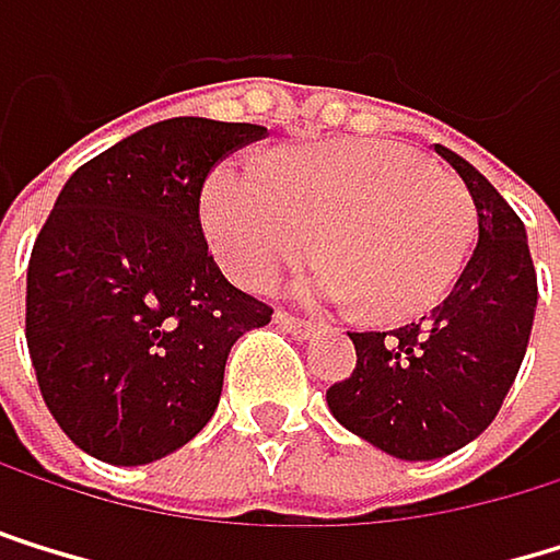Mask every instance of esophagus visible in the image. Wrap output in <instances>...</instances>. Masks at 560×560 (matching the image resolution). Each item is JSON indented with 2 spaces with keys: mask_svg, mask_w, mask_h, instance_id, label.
Returning a JSON list of instances; mask_svg holds the SVG:
<instances>
[{
  "mask_svg": "<svg viewBox=\"0 0 560 560\" xmlns=\"http://www.w3.org/2000/svg\"><path fill=\"white\" fill-rule=\"evenodd\" d=\"M275 326L282 329V332H295V336H305V332H312V329H315L312 322L295 318V315H289V312H275Z\"/></svg>",
  "mask_w": 560,
  "mask_h": 560,
  "instance_id": "obj_1",
  "label": "esophagus"
}]
</instances>
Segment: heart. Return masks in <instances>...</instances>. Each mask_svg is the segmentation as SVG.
<instances>
[{
	"instance_id": "heart-1",
	"label": "heart",
	"mask_w": 560,
	"mask_h": 560,
	"mask_svg": "<svg viewBox=\"0 0 560 560\" xmlns=\"http://www.w3.org/2000/svg\"><path fill=\"white\" fill-rule=\"evenodd\" d=\"M205 228L224 271L245 289H268L315 252L299 295L410 318L433 308L460 278L477 205L470 187L420 150L339 140L295 147L268 171L221 164L205 187Z\"/></svg>"
}]
</instances>
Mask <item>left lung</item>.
I'll list each match as a JSON object with an SVG mask.
<instances>
[{
	"mask_svg": "<svg viewBox=\"0 0 560 560\" xmlns=\"http://www.w3.org/2000/svg\"><path fill=\"white\" fill-rule=\"evenodd\" d=\"M470 187L477 248L430 315L393 332H349L355 370L332 383V417L399 460H436L480 436L521 370L537 275L524 221L474 164L436 143Z\"/></svg>",
	"mask_w": 560,
	"mask_h": 560,
	"instance_id": "obj_1",
	"label": "left lung"
}]
</instances>
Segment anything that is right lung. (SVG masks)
<instances>
[{
    "label": "right lung",
    "mask_w": 560,
    "mask_h": 560,
    "mask_svg": "<svg viewBox=\"0 0 560 560\" xmlns=\"http://www.w3.org/2000/svg\"><path fill=\"white\" fill-rule=\"evenodd\" d=\"M258 124L174 117L86 161L26 271V342L52 420L90 457L137 467L214 417L224 362L271 308L221 275L201 228L208 174Z\"/></svg>",
    "instance_id": "obj_1"
}]
</instances>
